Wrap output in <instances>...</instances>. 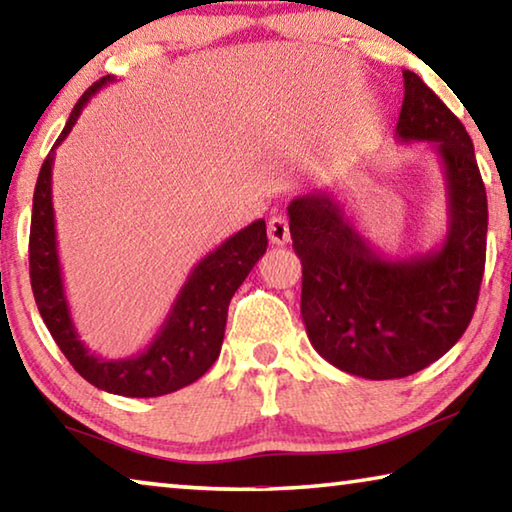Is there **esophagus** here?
Masks as SVG:
<instances>
[{
    "mask_svg": "<svg viewBox=\"0 0 512 512\" xmlns=\"http://www.w3.org/2000/svg\"><path fill=\"white\" fill-rule=\"evenodd\" d=\"M268 239L273 241L275 246H284L291 241V230H289V221L284 219V216H273L271 221H268Z\"/></svg>",
    "mask_w": 512,
    "mask_h": 512,
    "instance_id": "34e87169",
    "label": "esophagus"
}]
</instances>
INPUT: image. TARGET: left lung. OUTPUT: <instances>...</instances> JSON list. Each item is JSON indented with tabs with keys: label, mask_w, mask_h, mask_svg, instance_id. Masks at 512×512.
I'll return each instance as SVG.
<instances>
[{
	"label": "left lung",
	"mask_w": 512,
	"mask_h": 512,
	"mask_svg": "<svg viewBox=\"0 0 512 512\" xmlns=\"http://www.w3.org/2000/svg\"><path fill=\"white\" fill-rule=\"evenodd\" d=\"M402 76L395 137L433 144L443 164V244L386 257L325 189L293 198L287 210L309 341L332 366L363 379L409 377L449 352L470 325L485 268L488 198L470 135L418 74Z\"/></svg>",
	"instance_id": "left-lung-1"
}]
</instances>
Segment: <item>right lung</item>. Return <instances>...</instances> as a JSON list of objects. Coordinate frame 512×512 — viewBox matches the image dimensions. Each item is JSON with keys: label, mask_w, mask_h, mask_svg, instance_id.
<instances>
[{"label": "right lung", "mask_w": 512, "mask_h": 512, "mask_svg": "<svg viewBox=\"0 0 512 512\" xmlns=\"http://www.w3.org/2000/svg\"><path fill=\"white\" fill-rule=\"evenodd\" d=\"M112 81L115 76H103L85 90L83 97L76 101L63 133L58 135L42 162L33 192L29 237L31 289L40 316L60 352L83 379L112 395L160 397L194 384L219 359L230 300L259 257L266 253V223L264 219L253 221L192 268L158 334L140 354L128 359H101L90 352L76 332L65 296L54 203H51V169H54L58 144L72 131L88 101Z\"/></svg>", "instance_id": "add662e5"}]
</instances>
